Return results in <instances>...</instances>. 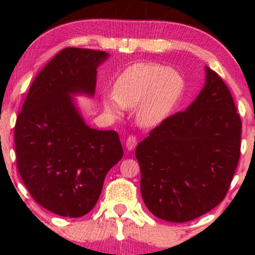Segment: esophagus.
<instances>
[{"mask_svg": "<svg viewBox=\"0 0 255 255\" xmlns=\"http://www.w3.org/2000/svg\"><path fill=\"white\" fill-rule=\"evenodd\" d=\"M136 145H137V137L135 135H130V136L127 138V140H126V147H127V149L132 150L133 148L136 147Z\"/></svg>", "mask_w": 255, "mask_h": 255, "instance_id": "esophagus-1", "label": "esophagus"}]
</instances>
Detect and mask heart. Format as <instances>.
<instances>
[{
  "instance_id": "1",
  "label": "heart",
  "mask_w": 255,
  "mask_h": 255,
  "mask_svg": "<svg viewBox=\"0 0 255 255\" xmlns=\"http://www.w3.org/2000/svg\"><path fill=\"white\" fill-rule=\"evenodd\" d=\"M184 80L178 71L156 63H137L118 76L114 98L106 101L110 114L120 116V109L137 107L136 119L140 126L154 127L171 114L180 100Z\"/></svg>"
}]
</instances>
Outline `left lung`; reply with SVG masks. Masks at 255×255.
<instances>
[{"label": "left lung", "mask_w": 255, "mask_h": 255, "mask_svg": "<svg viewBox=\"0 0 255 255\" xmlns=\"http://www.w3.org/2000/svg\"><path fill=\"white\" fill-rule=\"evenodd\" d=\"M206 84L187 110L170 116L136 147L140 193L156 217L185 223L226 197L241 156L242 122L223 79Z\"/></svg>", "instance_id": "left-lung-1"}]
</instances>
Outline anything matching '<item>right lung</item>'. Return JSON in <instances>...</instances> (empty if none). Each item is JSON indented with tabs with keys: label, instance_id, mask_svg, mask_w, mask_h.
<instances>
[{
	"label": "right lung",
	"instance_id": "add662e5",
	"mask_svg": "<svg viewBox=\"0 0 255 255\" xmlns=\"http://www.w3.org/2000/svg\"><path fill=\"white\" fill-rule=\"evenodd\" d=\"M108 54L68 47L30 86L14 127L16 167L33 200L63 217H82L100 197L108 172L123 158L117 131L86 126L71 94L96 92Z\"/></svg>",
	"mask_w": 255,
	"mask_h": 255
}]
</instances>
